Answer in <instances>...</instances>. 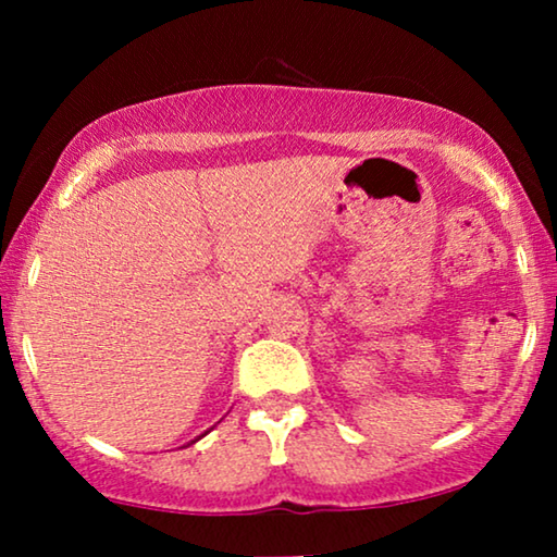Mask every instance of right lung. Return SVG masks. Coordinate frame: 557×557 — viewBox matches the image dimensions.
<instances>
[{
  "instance_id": "add662e5",
  "label": "right lung",
  "mask_w": 557,
  "mask_h": 557,
  "mask_svg": "<svg viewBox=\"0 0 557 557\" xmlns=\"http://www.w3.org/2000/svg\"><path fill=\"white\" fill-rule=\"evenodd\" d=\"M205 433H208V431H205ZM205 433H202V436H205ZM202 436H197V438H195V441H200V438H202ZM195 441H189V444H195ZM189 444H187V446H189Z\"/></svg>"
}]
</instances>
